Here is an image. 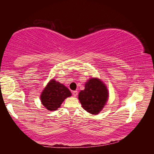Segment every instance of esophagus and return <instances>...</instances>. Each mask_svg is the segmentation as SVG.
<instances>
[{
	"label": "esophagus",
	"instance_id": "esophagus-1",
	"mask_svg": "<svg viewBox=\"0 0 154 154\" xmlns=\"http://www.w3.org/2000/svg\"><path fill=\"white\" fill-rule=\"evenodd\" d=\"M77 91H73V92H72V95H73L74 97H76L77 96Z\"/></svg>",
	"mask_w": 154,
	"mask_h": 154
}]
</instances>
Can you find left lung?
Masks as SVG:
<instances>
[{
  "label": "left lung",
  "instance_id": "obj_1",
  "mask_svg": "<svg viewBox=\"0 0 154 154\" xmlns=\"http://www.w3.org/2000/svg\"><path fill=\"white\" fill-rule=\"evenodd\" d=\"M78 99L83 109L92 115L103 110L109 99V90L102 80L91 77L85 83V89L81 90Z\"/></svg>",
  "mask_w": 154,
  "mask_h": 154
}]
</instances>
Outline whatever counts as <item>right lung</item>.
Returning <instances> with one entry per match:
<instances>
[{
    "mask_svg": "<svg viewBox=\"0 0 154 154\" xmlns=\"http://www.w3.org/2000/svg\"><path fill=\"white\" fill-rule=\"evenodd\" d=\"M71 95L69 88L54 79H51L41 92L40 99L45 109L51 111L60 108L65 99Z\"/></svg>",
    "mask_w": 154,
    "mask_h": 154,
    "instance_id": "right-lung-1",
    "label": "right lung"
}]
</instances>
